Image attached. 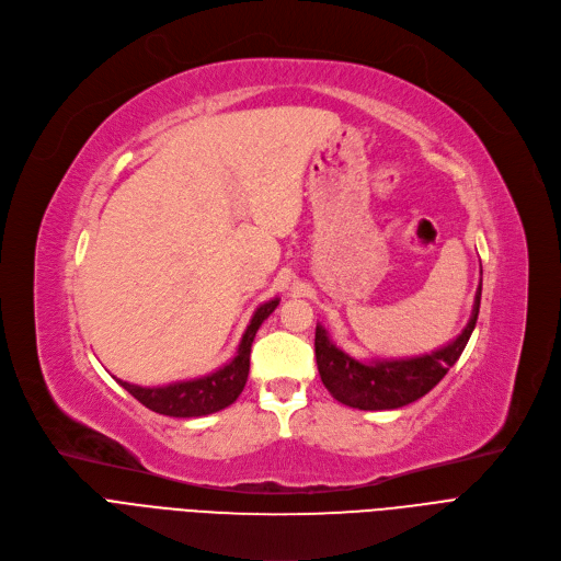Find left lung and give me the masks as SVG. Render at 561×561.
<instances>
[{
	"label": "left lung",
	"mask_w": 561,
	"mask_h": 561,
	"mask_svg": "<svg viewBox=\"0 0 561 561\" xmlns=\"http://www.w3.org/2000/svg\"><path fill=\"white\" fill-rule=\"evenodd\" d=\"M482 301V283L477 287L470 322L449 344L432 354L413 358H383L363 363L335 346L324 327L314 329V358L319 377L337 402L360 411L402 409L430 392L449 367L459 360L472 335Z\"/></svg>",
	"instance_id": "1"
}]
</instances>
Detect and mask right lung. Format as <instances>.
I'll return each mask as SVG.
<instances>
[{"label": "right lung", "instance_id": "add662e5", "mask_svg": "<svg viewBox=\"0 0 561 561\" xmlns=\"http://www.w3.org/2000/svg\"><path fill=\"white\" fill-rule=\"evenodd\" d=\"M278 306V299H272L262 304L253 317L251 324L247 327L242 342H239L237 356L224 365L221 369L211 371L207 377L192 379V381H175L169 386H157V388H144L116 379L131 397L139 399V402L162 415L171 417H201L217 413L226 407H230L234 399L242 394L247 379H249V365H251V344L260 329V324L270 317Z\"/></svg>", "mask_w": 561, "mask_h": 561}]
</instances>
